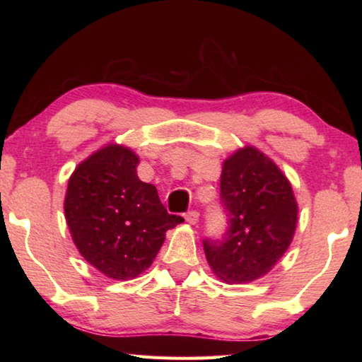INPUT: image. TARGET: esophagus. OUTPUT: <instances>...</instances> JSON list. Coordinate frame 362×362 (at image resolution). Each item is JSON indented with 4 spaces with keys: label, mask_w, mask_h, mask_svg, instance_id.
I'll use <instances>...</instances> for the list:
<instances>
[{
    "label": "esophagus",
    "mask_w": 362,
    "mask_h": 362,
    "mask_svg": "<svg viewBox=\"0 0 362 362\" xmlns=\"http://www.w3.org/2000/svg\"><path fill=\"white\" fill-rule=\"evenodd\" d=\"M185 220H187V222H188L189 225L198 223V220H199V212H198V211H188V212L185 214Z\"/></svg>",
    "instance_id": "esophagus-1"
}]
</instances>
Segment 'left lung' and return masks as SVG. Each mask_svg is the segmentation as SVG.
<instances>
[{
  "label": "left lung",
  "instance_id": "1",
  "mask_svg": "<svg viewBox=\"0 0 362 362\" xmlns=\"http://www.w3.org/2000/svg\"><path fill=\"white\" fill-rule=\"evenodd\" d=\"M220 201L228 226L220 240H203L207 263L225 283H250L292 241L298 212L292 187L272 159L246 146L223 163Z\"/></svg>",
  "mask_w": 362,
  "mask_h": 362
}]
</instances>
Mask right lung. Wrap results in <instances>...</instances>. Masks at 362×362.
Returning <instances> with one entry per match:
<instances>
[{
	"label": "right lung",
	"instance_id": "right-lung-1",
	"mask_svg": "<svg viewBox=\"0 0 362 362\" xmlns=\"http://www.w3.org/2000/svg\"><path fill=\"white\" fill-rule=\"evenodd\" d=\"M137 164L129 148L108 145L79 164L66 188L65 218L79 254L113 279L145 272L166 231L183 222L139 179Z\"/></svg>",
	"mask_w": 362,
	"mask_h": 362
}]
</instances>
